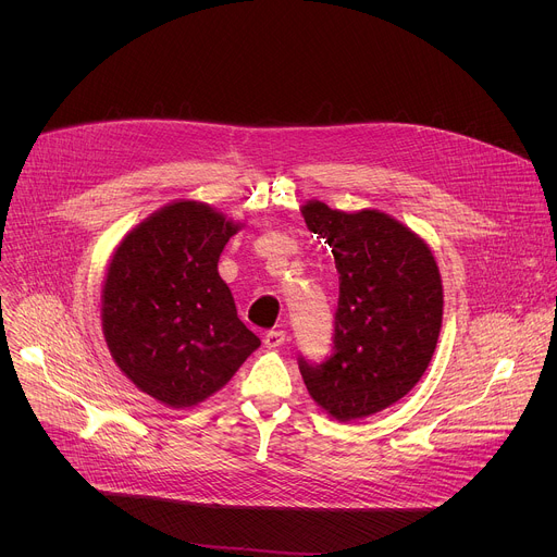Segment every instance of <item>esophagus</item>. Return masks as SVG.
I'll return each mask as SVG.
<instances>
[{
	"label": "esophagus",
	"mask_w": 557,
	"mask_h": 557,
	"mask_svg": "<svg viewBox=\"0 0 557 557\" xmlns=\"http://www.w3.org/2000/svg\"><path fill=\"white\" fill-rule=\"evenodd\" d=\"M286 342V333L284 331H269L264 335V346L267 348H280Z\"/></svg>",
	"instance_id": "1"
}]
</instances>
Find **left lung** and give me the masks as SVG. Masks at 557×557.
Listing matches in <instances>:
<instances>
[{
    "mask_svg": "<svg viewBox=\"0 0 557 557\" xmlns=\"http://www.w3.org/2000/svg\"><path fill=\"white\" fill-rule=\"evenodd\" d=\"M306 226L333 249L339 273L333 355H299L312 399L337 421L385 410L419 383L436 350L443 286L430 247L401 222L363 209L344 213L314 200Z\"/></svg>",
    "mask_w": 557,
    "mask_h": 557,
    "instance_id": "obj_1",
    "label": "left lung"
}]
</instances>
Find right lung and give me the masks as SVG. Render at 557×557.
<instances>
[{
  "instance_id": "obj_1",
  "label": "right lung",
  "mask_w": 557,
  "mask_h": 557,
  "mask_svg": "<svg viewBox=\"0 0 557 557\" xmlns=\"http://www.w3.org/2000/svg\"><path fill=\"white\" fill-rule=\"evenodd\" d=\"M235 231L202 202H174L140 222L110 262L108 348L136 387L170 408L205 401L260 346L218 275Z\"/></svg>"
}]
</instances>
